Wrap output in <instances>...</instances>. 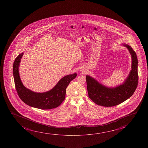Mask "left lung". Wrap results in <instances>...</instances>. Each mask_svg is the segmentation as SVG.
<instances>
[{"label":"left lung","mask_w":148,"mask_h":148,"mask_svg":"<svg viewBox=\"0 0 148 148\" xmlns=\"http://www.w3.org/2000/svg\"><path fill=\"white\" fill-rule=\"evenodd\" d=\"M131 54L132 70L127 78L121 85L115 87H108L99 83L97 80L86 76L88 97L97 105L113 107L129 99L138 86V60L136 53L129 45L123 44Z\"/></svg>","instance_id":"8db88e82"}]
</instances>
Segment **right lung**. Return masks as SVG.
<instances>
[{
  "label": "right lung",
  "mask_w": 148,
  "mask_h": 148,
  "mask_svg": "<svg viewBox=\"0 0 148 148\" xmlns=\"http://www.w3.org/2000/svg\"><path fill=\"white\" fill-rule=\"evenodd\" d=\"M24 53L16 57L13 65V75L17 93L21 100L32 107L42 110L51 109L58 107L65 99L68 85L77 76L76 73L63 77L49 91L39 93L27 88L20 79L18 68Z\"/></svg>",
  "instance_id": "add662e5"
}]
</instances>
